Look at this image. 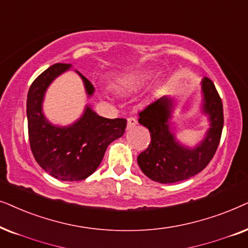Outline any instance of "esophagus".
Segmentation results:
<instances>
[{
    "instance_id": "obj_1",
    "label": "esophagus",
    "mask_w": 248,
    "mask_h": 248,
    "mask_svg": "<svg viewBox=\"0 0 248 248\" xmlns=\"http://www.w3.org/2000/svg\"><path fill=\"white\" fill-rule=\"evenodd\" d=\"M137 124V120L135 118H128L127 120V129H131Z\"/></svg>"
}]
</instances>
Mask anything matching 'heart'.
I'll use <instances>...</instances> for the list:
<instances>
[{
    "instance_id": "b5f03b06",
    "label": "heart",
    "mask_w": 248,
    "mask_h": 248,
    "mask_svg": "<svg viewBox=\"0 0 248 248\" xmlns=\"http://www.w3.org/2000/svg\"><path fill=\"white\" fill-rule=\"evenodd\" d=\"M146 78V75L144 74H131V75H124L120 76V77H117L114 79L113 88L117 92H127L133 90V88L136 87L143 82L144 79Z\"/></svg>"
}]
</instances>
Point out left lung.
<instances>
[{
	"mask_svg": "<svg viewBox=\"0 0 248 248\" xmlns=\"http://www.w3.org/2000/svg\"><path fill=\"white\" fill-rule=\"evenodd\" d=\"M201 112L209 121L203 140L194 147L178 140L173 126L174 98L164 95L147 105L138 115V122L151 133V144L138 155L137 163L144 174L160 184H172L195 176L205 168L217 146L223 128L222 102L216 86L207 77L201 81Z\"/></svg>",
	"mask_w": 248,
	"mask_h": 248,
	"instance_id": "1",
	"label": "left lung"
}]
</instances>
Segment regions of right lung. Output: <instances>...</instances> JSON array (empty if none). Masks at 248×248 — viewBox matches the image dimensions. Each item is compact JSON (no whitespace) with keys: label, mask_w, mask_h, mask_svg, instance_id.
<instances>
[{"label":"right lung","mask_w":248,"mask_h":248,"mask_svg":"<svg viewBox=\"0 0 248 248\" xmlns=\"http://www.w3.org/2000/svg\"><path fill=\"white\" fill-rule=\"evenodd\" d=\"M69 70L70 63H55L31 84L27 95L28 135L32 154L43 170L57 179L78 181L97 169L108 145L124 135L127 120L100 117L91 105H86L74 124L57 126L49 122L43 112L45 93L55 78ZM75 72L84 82L87 96H93L92 82Z\"/></svg>","instance_id":"obj_1"}]
</instances>
